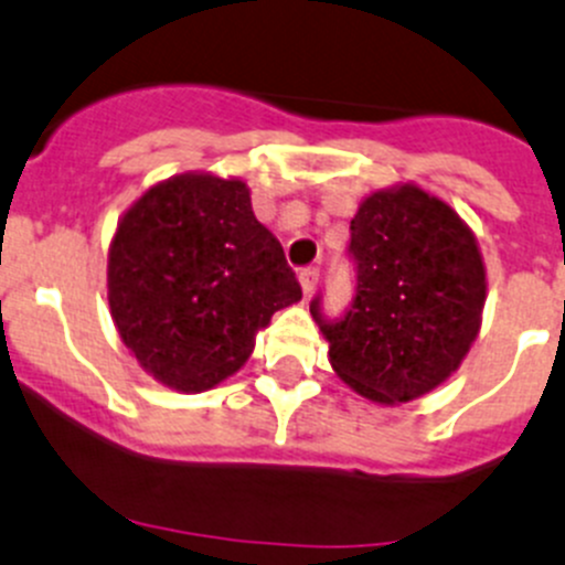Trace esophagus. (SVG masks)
<instances>
[{
    "label": "esophagus",
    "instance_id": "1",
    "mask_svg": "<svg viewBox=\"0 0 565 565\" xmlns=\"http://www.w3.org/2000/svg\"><path fill=\"white\" fill-rule=\"evenodd\" d=\"M318 277H321V271H318V266H305V269L299 271V282H301V290H305L307 296L316 290L318 285Z\"/></svg>",
    "mask_w": 565,
    "mask_h": 565
}]
</instances>
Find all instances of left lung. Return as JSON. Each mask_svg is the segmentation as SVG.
Listing matches in <instances>:
<instances>
[{"label":"left lung","mask_w":565,"mask_h":565,"mask_svg":"<svg viewBox=\"0 0 565 565\" xmlns=\"http://www.w3.org/2000/svg\"><path fill=\"white\" fill-rule=\"evenodd\" d=\"M356 294L340 318L310 312L329 362L376 404H401L443 384L470 351L486 301V271L470 227L417 186L373 192L351 220Z\"/></svg>","instance_id":"left-lung-1"}]
</instances>
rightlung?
Here are the masks:
<instances>
[{"label":"right lung","mask_w":565,"mask_h":565,"mask_svg":"<svg viewBox=\"0 0 565 565\" xmlns=\"http://www.w3.org/2000/svg\"><path fill=\"white\" fill-rule=\"evenodd\" d=\"M301 285L255 220L244 181L175 175L148 189L109 249V310L139 365L200 393L247 362L255 332Z\"/></svg>","instance_id":"right-lung-1"}]
</instances>
